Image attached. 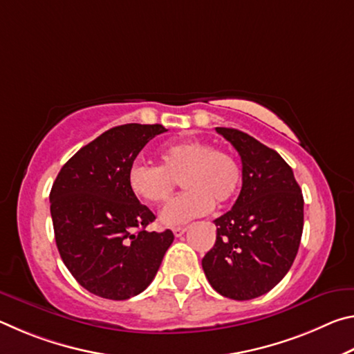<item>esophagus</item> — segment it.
<instances>
[{
	"instance_id": "esophagus-1",
	"label": "esophagus",
	"mask_w": 354,
	"mask_h": 354,
	"mask_svg": "<svg viewBox=\"0 0 354 354\" xmlns=\"http://www.w3.org/2000/svg\"><path fill=\"white\" fill-rule=\"evenodd\" d=\"M187 231V227H184V226H178V227H173V234H175L176 237H181L184 232Z\"/></svg>"
}]
</instances>
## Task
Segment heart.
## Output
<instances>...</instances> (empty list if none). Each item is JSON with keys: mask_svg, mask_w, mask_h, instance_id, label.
<instances>
[{"mask_svg": "<svg viewBox=\"0 0 354 354\" xmlns=\"http://www.w3.org/2000/svg\"><path fill=\"white\" fill-rule=\"evenodd\" d=\"M162 165L134 162L128 185L139 200L165 203L181 181L185 190L160 212L167 226L187 223L234 198L241 184V167L232 156L201 140L175 142L160 149Z\"/></svg>", "mask_w": 354, "mask_h": 354, "instance_id": "heart-1", "label": "heart"}]
</instances>
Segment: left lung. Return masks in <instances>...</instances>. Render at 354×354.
Here are the masks:
<instances>
[{"label":"left lung","instance_id":"1","mask_svg":"<svg viewBox=\"0 0 354 354\" xmlns=\"http://www.w3.org/2000/svg\"><path fill=\"white\" fill-rule=\"evenodd\" d=\"M242 159V190L231 211L215 218L217 239L203 257L220 295L253 299L290 270L303 234V194L289 164L254 137L215 128Z\"/></svg>","mask_w":354,"mask_h":354}]
</instances>
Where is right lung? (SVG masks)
Returning a JSON list of instances; mask_svg holds the SVG:
<instances>
[{
    "mask_svg": "<svg viewBox=\"0 0 354 354\" xmlns=\"http://www.w3.org/2000/svg\"><path fill=\"white\" fill-rule=\"evenodd\" d=\"M162 124L128 123L82 147L67 160L50 194L56 245L84 289L128 299L151 284L173 232L147 231L156 218L128 185V170Z\"/></svg>",
    "mask_w": 354,
    "mask_h": 354,
    "instance_id": "obj_1",
    "label": "right lung"
}]
</instances>
